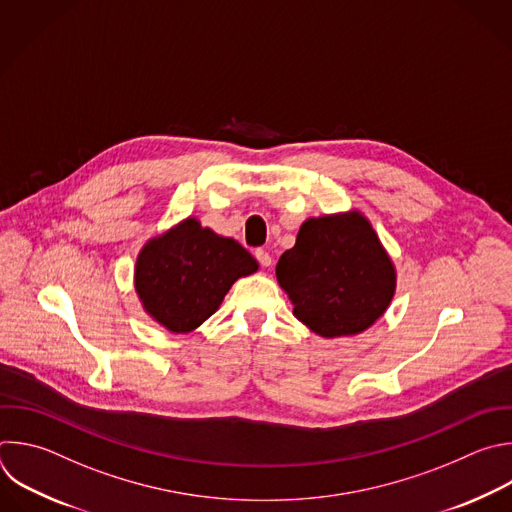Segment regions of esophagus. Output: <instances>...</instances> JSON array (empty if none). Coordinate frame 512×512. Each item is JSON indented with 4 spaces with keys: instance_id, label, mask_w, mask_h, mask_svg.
Here are the masks:
<instances>
[{
    "instance_id": "34e87169",
    "label": "esophagus",
    "mask_w": 512,
    "mask_h": 512,
    "mask_svg": "<svg viewBox=\"0 0 512 512\" xmlns=\"http://www.w3.org/2000/svg\"><path fill=\"white\" fill-rule=\"evenodd\" d=\"M255 257H257V261H259L263 267H269V265H271V255H269L265 249H257V251H255Z\"/></svg>"
}]
</instances>
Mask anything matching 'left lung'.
Returning <instances> with one entry per match:
<instances>
[{
	"label": "left lung",
	"instance_id": "left-lung-1",
	"mask_svg": "<svg viewBox=\"0 0 512 512\" xmlns=\"http://www.w3.org/2000/svg\"><path fill=\"white\" fill-rule=\"evenodd\" d=\"M275 275L293 315L321 337L366 331L396 291L394 263L358 211L307 219Z\"/></svg>",
	"mask_w": 512,
	"mask_h": 512
}]
</instances>
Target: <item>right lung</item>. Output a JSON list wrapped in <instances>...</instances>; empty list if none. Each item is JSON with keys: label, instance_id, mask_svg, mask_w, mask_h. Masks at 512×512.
Here are the masks:
<instances>
[{"label": "right lung", "instance_id": "obj_1", "mask_svg": "<svg viewBox=\"0 0 512 512\" xmlns=\"http://www.w3.org/2000/svg\"><path fill=\"white\" fill-rule=\"evenodd\" d=\"M257 267L235 239L219 237L189 217L142 247L134 287L154 321L173 333H187L219 309L239 277Z\"/></svg>", "mask_w": 512, "mask_h": 512}]
</instances>
